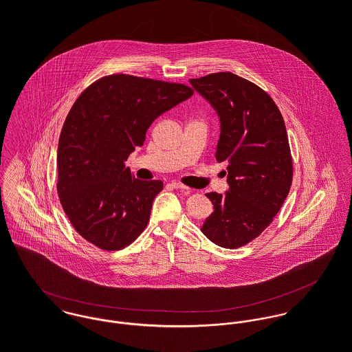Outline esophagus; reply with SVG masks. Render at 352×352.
Returning <instances> with one entry per match:
<instances>
[{"label": "esophagus", "mask_w": 352, "mask_h": 352, "mask_svg": "<svg viewBox=\"0 0 352 352\" xmlns=\"http://www.w3.org/2000/svg\"><path fill=\"white\" fill-rule=\"evenodd\" d=\"M170 187L175 188V190H188V187H186V186H183L182 183H177V182H172Z\"/></svg>", "instance_id": "obj_1"}]
</instances>
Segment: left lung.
I'll return each instance as SVG.
<instances>
[{
    "instance_id": "1",
    "label": "left lung",
    "mask_w": 352,
    "mask_h": 352,
    "mask_svg": "<svg viewBox=\"0 0 352 352\" xmlns=\"http://www.w3.org/2000/svg\"><path fill=\"white\" fill-rule=\"evenodd\" d=\"M219 118L215 158L226 164L229 190L206 197L214 211L201 233L222 248L256 239L289 195L293 162L285 120L274 100L257 85L233 73L190 80Z\"/></svg>"
}]
</instances>
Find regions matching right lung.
<instances>
[{"label": "right lung", "instance_id": "1", "mask_svg": "<svg viewBox=\"0 0 352 352\" xmlns=\"http://www.w3.org/2000/svg\"><path fill=\"white\" fill-rule=\"evenodd\" d=\"M183 84L112 74L88 87L63 123L58 195L73 228L105 251L131 244L146 228L160 180H138L126 166L151 123L192 96Z\"/></svg>", "mask_w": 352, "mask_h": 352}]
</instances>
